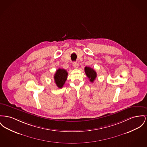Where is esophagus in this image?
Wrapping results in <instances>:
<instances>
[{
  "label": "esophagus",
  "mask_w": 147,
  "mask_h": 147,
  "mask_svg": "<svg viewBox=\"0 0 147 147\" xmlns=\"http://www.w3.org/2000/svg\"><path fill=\"white\" fill-rule=\"evenodd\" d=\"M73 65L74 68H76V69H77L79 67V64L77 62H73Z\"/></svg>",
  "instance_id": "esophagus-1"
}]
</instances>
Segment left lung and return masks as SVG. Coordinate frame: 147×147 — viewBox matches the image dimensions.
<instances>
[{
  "mask_svg": "<svg viewBox=\"0 0 147 147\" xmlns=\"http://www.w3.org/2000/svg\"><path fill=\"white\" fill-rule=\"evenodd\" d=\"M84 70L86 76L89 78L90 82L93 83L96 77V71L93 68H91L89 67H86L84 68Z\"/></svg>",
  "mask_w": 147,
  "mask_h": 147,
  "instance_id": "1",
  "label": "left lung"
}]
</instances>
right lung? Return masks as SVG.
Masks as SVG:
<instances>
[{
	"label": "right lung",
	"mask_w": 147,
	"mask_h": 147,
	"mask_svg": "<svg viewBox=\"0 0 147 147\" xmlns=\"http://www.w3.org/2000/svg\"><path fill=\"white\" fill-rule=\"evenodd\" d=\"M68 73L66 70L59 68L54 74V79L55 83L59 88H61L65 83V81L67 79Z\"/></svg>",
	"instance_id": "right-lung-1"
}]
</instances>
